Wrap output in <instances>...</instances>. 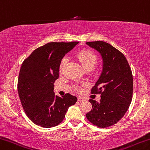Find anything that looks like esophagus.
<instances>
[{
  "label": "esophagus",
  "mask_w": 150,
  "mask_h": 150,
  "mask_svg": "<svg viewBox=\"0 0 150 150\" xmlns=\"http://www.w3.org/2000/svg\"><path fill=\"white\" fill-rule=\"evenodd\" d=\"M84 100V99L82 98V97H78V100L79 101V102H81V101H83Z\"/></svg>",
  "instance_id": "34e87169"
}]
</instances>
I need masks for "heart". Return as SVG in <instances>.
Here are the masks:
<instances>
[{
    "label": "heart",
    "instance_id": "obj_1",
    "mask_svg": "<svg viewBox=\"0 0 150 150\" xmlns=\"http://www.w3.org/2000/svg\"><path fill=\"white\" fill-rule=\"evenodd\" d=\"M78 57L84 70H87V69L92 70L95 66L98 61L96 55L93 52L88 51V50H84V51L80 52L78 54ZM68 62V57L67 56L62 57L60 63H59V70H62V69L65 67ZM78 91H80V89L78 88Z\"/></svg>",
    "mask_w": 150,
    "mask_h": 150
}]
</instances>
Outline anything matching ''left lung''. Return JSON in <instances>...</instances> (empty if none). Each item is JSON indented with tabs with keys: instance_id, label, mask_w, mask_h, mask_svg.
<instances>
[{
	"instance_id": "obj_1",
	"label": "left lung",
	"mask_w": 150,
	"mask_h": 150,
	"mask_svg": "<svg viewBox=\"0 0 150 150\" xmlns=\"http://www.w3.org/2000/svg\"><path fill=\"white\" fill-rule=\"evenodd\" d=\"M100 53L103 58L102 73L92 88L91 93L100 94V102L90 99L92 109L86 116L93 125L108 127L125 115L133 96V75L125 56L105 41L86 43Z\"/></svg>"
}]
</instances>
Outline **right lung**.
<instances>
[{"mask_svg": "<svg viewBox=\"0 0 150 150\" xmlns=\"http://www.w3.org/2000/svg\"><path fill=\"white\" fill-rule=\"evenodd\" d=\"M78 41L46 43L23 62L18 78V93L27 116L37 125L53 127L64 120L77 97L70 93L55 96L54 82L59 78V63Z\"/></svg>", "mask_w": 150, "mask_h": 150, "instance_id": "obj_1", "label": "right lung"}]
</instances>
